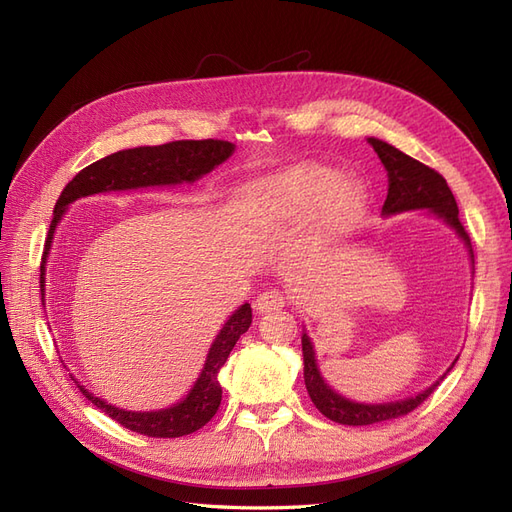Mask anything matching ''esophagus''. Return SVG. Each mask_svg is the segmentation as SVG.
<instances>
[{
  "label": "esophagus",
  "mask_w": 512,
  "mask_h": 512,
  "mask_svg": "<svg viewBox=\"0 0 512 512\" xmlns=\"http://www.w3.org/2000/svg\"><path fill=\"white\" fill-rule=\"evenodd\" d=\"M284 303H286L284 294L280 290L269 288V290L258 294L256 301H254V307L258 309V312H273V309L284 307Z\"/></svg>",
  "instance_id": "obj_1"
}]
</instances>
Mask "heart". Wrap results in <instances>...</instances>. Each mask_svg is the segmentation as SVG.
I'll use <instances>...</instances> for the list:
<instances>
[{"label":"heart","mask_w":512,"mask_h":512,"mask_svg":"<svg viewBox=\"0 0 512 512\" xmlns=\"http://www.w3.org/2000/svg\"><path fill=\"white\" fill-rule=\"evenodd\" d=\"M363 190L350 177L324 166H303L269 179L252 192L250 209L260 224L284 228L316 213L322 232L342 230L361 205Z\"/></svg>","instance_id":"heart-1"}]
</instances>
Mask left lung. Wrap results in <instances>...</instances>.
<instances>
[{
  "instance_id": "left-lung-1",
  "label": "left lung",
  "mask_w": 512,
  "mask_h": 512,
  "mask_svg": "<svg viewBox=\"0 0 512 512\" xmlns=\"http://www.w3.org/2000/svg\"><path fill=\"white\" fill-rule=\"evenodd\" d=\"M369 145L374 147V151L378 153V158L386 168V175H389V194H386L382 213L395 215V213L414 211V209H429L431 213H436L438 218H442L448 226L457 230V235L470 247V254H472L470 235L459 220L457 200L451 188H448L446 179L438 173V170H433L423 162L406 156L404 151H399L384 141H378V138H369ZM301 346H303V365H305L303 378H305L307 393L312 397L314 406L324 416L331 418V421L339 425H374L380 421H391V418L404 416L421 406L423 401L436 391V386L444 378L442 376L436 384H431L427 391L408 399L393 401V404H356V401L337 395L333 389H329V386L324 384L316 365V352L312 342H309L307 333H303L301 337Z\"/></svg>"
}]
</instances>
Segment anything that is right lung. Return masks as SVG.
Returning <instances> with one entry per match:
<instances>
[{
	"label": "right lung",
	"mask_w": 512,
	"mask_h": 512,
	"mask_svg": "<svg viewBox=\"0 0 512 512\" xmlns=\"http://www.w3.org/2000/svg\"><path fill=\"white\" fill-rule=\"evenodd\" d=\"M235 151V145L228 141H173L158 147H136L117 151L113 156H106L94 164L83 168L66 188L61 192L59 200L55 203L53 222L49 228V237L44 245V258L40 267V288L44 297V262L46 254L51 250L53 232L66 213V207L74 203L76 198L100 194V192H117V190H136V188H151V185H175V183H192L203 175L228 160ZM252 324V307L250 303L241 305L235 314H232L222 331L215 337V342L209 348L207 361L203 371H200L198 380L194 382L192 391L179 399L177 404L153 410V412H132L121 410L111 404H106L100 397H94L81 384H76L81 393L130 431L143 433L149 438H181L188 433L198 431L205 427L215 416L222 401V386L218 380L220 369L224 367L230 350L235 348L237 339L250 329Z\"/></svg>",
	"instance_id": "1"
}]
</instances>
